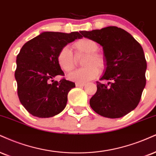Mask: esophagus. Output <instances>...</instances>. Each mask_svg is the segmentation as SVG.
<instances>
[{"instance_id": "1", "label": "esophagus", "mask_w": 156, "mask_h": 156, "mask_svg": "<svg viewBox=\"0 0 156 156\" xmlns=\"http://www.w3.org/2000/svg\"><path fill=\"white\" fill-rule=\"evenodd\" d=\"M85 85H86L85 83H78V82H76V86H78V87H83V86H84Z\"/></svg>"}]
</instances>
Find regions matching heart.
Here are the masks:
<instances>
[{"label":"heart","mask_w":156,"mask_h":156,"mask_svg":"<svg viewBox=\"0 0 156 156\" xmlns=\"http://www.w3.org/2000/svg\"><path fill=\"white\" fill-rule=\"evenodd\" d=\"M73 48L76 56L86 54L83 68L78 69L68 76L69 79L78 83H85L98 76L100 70L106 67V58L104 54L97 52L98 44L89 38H81L73 43ZM58 65L62 70L70 72L76 65V59L73 51L68 47H63L57 56Z\"/></svg>","instance_id":"1"}]
</instances>
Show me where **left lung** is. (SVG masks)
Returning <instances> with one entry per match:
<instances>
[{
  "mask_svg": "<svg viewBox=\"0 0 156 156\" xmlns=\"http://www.w3.org/2000/svg\"><path fill=\"white\" fill-rule=\"evenodd\" d=\"M81 34L100 44L106 58L105 73L100 80L108 83L97 82L90 106L103 117H123L138 105L146 84L147 62L142 47L130 33L115 26Z\"/></svg>",
  "mask_w": 156,
  "mask_h": 156,
  "instance_id": "8db88e82",
  "label": "left lung"
}]
</instances>
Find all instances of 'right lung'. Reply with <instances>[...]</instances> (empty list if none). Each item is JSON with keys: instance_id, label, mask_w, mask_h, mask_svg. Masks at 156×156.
Returning a JSON list of instances; mask_svg holds the SVG:
<instances>
[{"instance_id": "1", "label": "right lung", "mask_w": 156, "mask_h": 156, "mask_svg": "<svg viewBox=\"0 0 156 156\" xmlns=\"http://www.w3.org/2000/svg\"><path fill=\"white\" fill-rule=\"evenodd\" d=\"M80 33L44 32L22 47L16 57L14 76L20 102L31 115L53 117L66 107L67 94L76 85L65 78L54 81L55 76H65L57 56L67 44L81 38Z\"/></svg>"}]
</instances>
